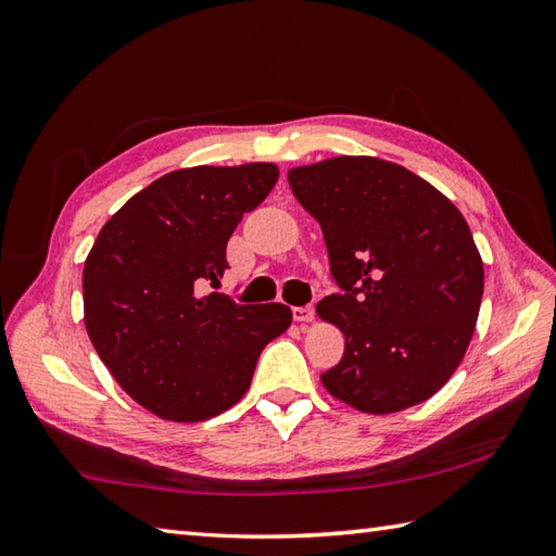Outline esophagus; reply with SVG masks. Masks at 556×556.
<instances>
[{
	"mask_svg": "<svg viewBox=\"0 0 556 556\" xmlns=\"http://www.w3.org/2000/svg\"><path fill=\"white\" fill-rule=\"evenodd\" d=\"M293 320L301 323V325H308L315 320V308L313 305H303V308H293Z\"/></svg>",
	"mask_w": 556,
	"mask_h": 556,
	"instance_id": "1",
	"label": "esophagus"
}]
</instances>
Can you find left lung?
<instances>
[{"mask_svg":"<svg viewBox=\"0 0 556 556\" xmlns=\"http://www.w3.org/2000/svg\"><path fill=\"white\" fill-rule=\"evenodd\" d=\"M320 222L344 293L317 303L341 329L344 358L325 389L387 416L440 392L476 332L485 269L458 207L401 164L339 155L287 174Z\"/></svg>","mask_w":556,"mask_h":556,"instance_id":"1","label":"left lung"}]
</instances>
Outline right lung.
Masks as SVG:
<instances>
[{
    "instance_id": "add662e5",
    "label": "right lung",
    "mask_w": 556,
    "mask_h": 556,
    "mask_svg": "<svg viewBox=\"0 0 556 556\" xmlns=\"http://www.w3.org/2000/svg\"><path fill=\"white\" fill-rule=\"evenodd\" d=\"M279 179L277 164L176 169L126 200L83 267V320L98 356L136 404L200 422L231 408L255 363L291 325L281 303L236 305L205 293L227 269L243 212Z\"/></svg>"
}]
</instances>
